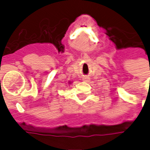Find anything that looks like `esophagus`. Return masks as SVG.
<instances>
[{"instance_id":"esophagus-1","label":"esophagus","mask_w":150,"mask_h":150,"mask_svg":"<svg viewBox=\"0 0 150 150\" xmlns=\"http://www.w3.org/2000/svg\"><path fill=\"white\" fill-rule=\"evenodd\" d=\"M83 81L88 82V81H89V78H88V76H84V77L83 78Z\"/></svg>"}]
</instances>
